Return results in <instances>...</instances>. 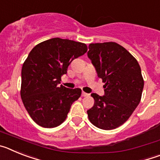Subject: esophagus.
Returning a JSON list of instances; mask_svg holds the SVG:
<instances>
[{"label":"esophagus","mask_w":160,"mask_h":160,"mask_svg":"<svg viewBox=\"0 0 160 160\" xmlns=\"http://www.w3.org/2000/svg\"><path fill=\"white\" fill-rule=\"evenodd\" d=\"M82 97H87V96H89V94H87V93L82 92Z\"/></svg>","instance_id":"esophagus-1"}]
</instances>
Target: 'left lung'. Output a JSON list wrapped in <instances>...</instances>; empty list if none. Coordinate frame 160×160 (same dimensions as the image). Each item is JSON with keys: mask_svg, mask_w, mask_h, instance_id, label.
Wrapping results in <instances>:
<instances>
[{"mask_svg": "<svg viewBox=\"0 0 160 160\" xmlns=\"http://www.w3.org/2000/svg\"><path fill=\"white\" fill-rule=\"evenodd\" d=\"M87 55L98 77L105 83V95L91 94L94 104L87 111L89 120L100 129H115L140 102L144 86L141 68L136 59L115 42L90 44Z\"/></svg>", "mask_w": 160, "mask_h": 160, "instance_id": "1", "label": "left lung"}]
</instances>
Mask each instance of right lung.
Wrapping results in <instances>:
<instances>
[{"label":"right lung","mask_w":160,"mask_h":160,"mask_svg":"<svg viewBox=\"0 0 160 160\" xmlns=\"http://www.w3.org/2000/svg\"><path fill=\"white\" fill-rule=\"evenodd\" d=\"M86 44L54 38L38 44L22 69L21 97L32 119L42 128H56L66 120L79 88L58 84L73 59L87 53Z\"/></svg>","instance_id":"add662e5"}]
</instances>
